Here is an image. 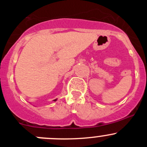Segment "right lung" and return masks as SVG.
<instances>
[{"instance_id": "1", "label": "right lung", "mask_w": 147, "mask_h": 147, "mask_svg": "<svg viewBox=\"0 0 147 147\" xmlns=\"http://www.w3.org/2000/svg\"><path fill=\"white\" fill-rule=\"evenodd\" d=\"M53 101H54V102H55V101H57V99H55V100H53Z\"/></svg>"}]
</instances>
